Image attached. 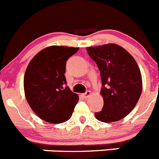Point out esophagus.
I'll return each instance as SVG.
<instances>
[{
    "mask_svg": "<svg viewBox=\"0 0 159 159\" xmlns=\"http://www.w3.org/2000/svg\"><path fill=\"white\" fill-rule=\"evenodd\" d=\"M90 95H91V91H89V90H87L85 93H83V96H84V98H86L89 97Z\"/></svg>",
    "mask_w": 159,
    "mask_h": 159,
    "instance_id": "esophagus-1",
    "label": "esophagus"
}]
</instances>
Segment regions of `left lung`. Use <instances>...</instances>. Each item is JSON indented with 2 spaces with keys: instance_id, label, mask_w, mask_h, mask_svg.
I'll return each instance as SVG.
<instances>
[{
  "instance_id": "left-lung-1",
  "label": "left lung",
  "mask_w": 159,
  "mask_h": 159,
  "mask_svg": "<svg viewBox=\"0 0 159 159\" xmlns=\"http://www.w3.org/2000/svg\"><path fill=\"white\" fill-rule=\"evenodd\" d=\"M87 53L100 70L104 105L95 113L103 122L122 119L133 110L142 93L143 80L136 61L116 44L87 47Z\"/></svg>"
}]
</instances>
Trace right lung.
Wrapping results in <instances>:
<instances>
[{
  "label": "right lung",
  "mask_w": 159,
  "mask_h": 159,
  "mask_svg": "<svg viewBox=\"0 0 159 159\" xmlns=\"http://www.w3.org/2000/svg\"><path fill=\"white\" fill-rule=\"evenodd\" d=\"M79 48L52 45L30 61L24 77L26 100L41 119L61 123L71 118L79 98L66 84V65Z\"/></svg>",
  "instance_id": "right-lung-1"
}]
</instances>
